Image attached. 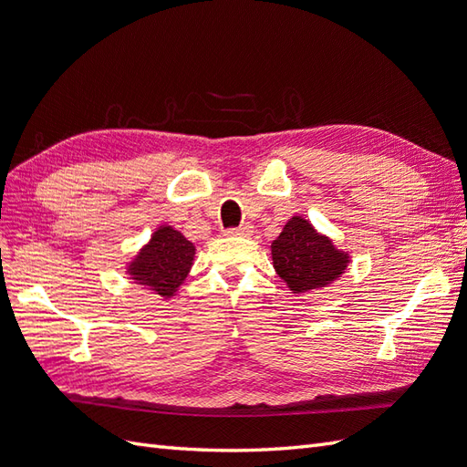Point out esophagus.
Returning <instances> with one entry per match:
<instances>
[{
  "instance_id": "esophagus-1",
  "label": "esophagus",
  "mask_w": 467,
  "mask_h": 467,
  "mask_svg": "<svg viewBox=\"0 0 467 467\" xmlns=\"http://www.w3.org/2000/svg\"><path fill=\"white\" fill-rule=\"evenodd\" d=\"M251 234H253V225L251 223H244V225H239V228H228V230H225V235H230V237H235V235L247 237Z\"/></svg>"
}]
</instances>
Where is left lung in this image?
<instances>
[{
  "mask_svg": "<svg viewBox=\"0 0 467 467\" xmlns=\"http://www.w3.org/2000/svg\"><path fill=\"white\" fill-rule=\"evenodd\" d=\"M276 275L294 294L331 285L348 266V253L338 251L329 237L302 216H294L271 245Z\"/></svg>",
  "mask_w": 467,
  "mask_h": 467,
  "instance_id": "left-lung-1",
  "label": "left lung"
}]
</instances>
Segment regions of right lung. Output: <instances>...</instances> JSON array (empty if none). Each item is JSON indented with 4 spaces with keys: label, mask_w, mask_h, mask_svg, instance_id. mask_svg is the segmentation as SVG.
Listing matches in <instances>:
<instances>
[{
    "label": "right lung",
    "mask_w": 467,
    "mask_h": 467,
    "mask_svg": "<svg viewBox=\"0 0 467 467\" xmlns=\"http://www.w3.org/2000/svg\"><path fill=\"white\" fill-rule=\"evenodd\" d=\"M194 261V245L171 225L153 232L150 244L140 249L129 275L161 298H171L187 278Z\"/></svg>",
    "instance_id": "add662e5"
}]
</instances>
